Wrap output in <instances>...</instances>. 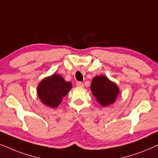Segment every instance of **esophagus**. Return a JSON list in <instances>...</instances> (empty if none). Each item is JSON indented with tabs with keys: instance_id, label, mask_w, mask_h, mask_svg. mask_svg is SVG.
Segmentation results:
<instances>
[{
	"instance_id": "esophagus-1",
	"label": "esophagus",
	"mask_w": 158,
	"mask_h": 158,
	"mask_svg": "<svg viewBox=\"0 0 158 158\" xmlns=\"http://www.w3.org/2000/svg\"><path fill=\"white\" fill-rule=\"evenodd\" d=\"M77 85L78 86V87H84V84H83V82H81V81H77Z\"/></svg>"
}]
</instances>
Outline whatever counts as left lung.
<instances>
[{
	"label": "left lung",
	"mask_w": 158,
	"mask_h": 158,
	"mask_svg": "<svg viewBox=\"0 0 158 158\" xmlns=\"http://www.w3.org/2000/svg\"><path fill=\"white\" fill-rule=\"evenodd\" d=\"M90 89L94 98L102 107L114 103L120 92L116 84L105 75L94 77L92 79Z\"/></svg>",
	"instance_id": "1"
}]
</instances>
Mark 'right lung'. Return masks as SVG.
Masks as SVG:
<instances>
[{
  "label": "right lung",
  "mask_w": 158,
  "mask_h": 158,
  "mask_svg": "<svg viewBox=\"0 0 158 158\" xmlns=\"http://www.w3.org/2000/svg\"><path fill=\"white\" fill-rule=\"evenodd\" d=\"M72 89L71 82L66 81L62 76L53 73L45 77L37 85V96L45 106L56 108L63 98Z\"/></svg>",
  "instance_id": "right-lung-1"
}]
</instances>
